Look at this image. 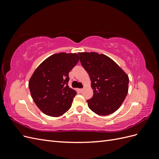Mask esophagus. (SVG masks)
Masks as SVG:
<instances>
[{
	"mask_svg": "<svg viewBox=\"0 0 159 159\" xmlns=\"http://www.w3.org/2000/svg\"><path fill=\"white\" fill-rule=\"evenodd\" d=\"M83 90H84L83 89H78V91H80V92H82Z\"/></svg>",
	"mask_w": 159,
	"mask_h": 159,
	"instance_id": "obj_1",
	"label": "esophagus"
}]
</instances>
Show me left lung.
<instances>
[{"instance_id":"8db88e82","label":"left lung","mask_w":159,"mask_h":159,"mask_svg":"<svg viewBox=\"0 0 159 159\" xmlns=\"http://www.w3.org/2000/svg\"><path fill=\"white\" fill-rule=\"evenodd\" d=\"M93 90L87 100L89 108L99 115H108L121 106L128 93L129 77L107 56L96 52L78 53Z\"/></svg>"}]
</instances>
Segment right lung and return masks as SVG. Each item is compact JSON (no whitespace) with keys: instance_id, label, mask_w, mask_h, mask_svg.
I'll return each instance as SVG.
<instances>
[{"instance_id":"add662e5","label":"right lung","mask_w":159,"mask_h":159,"mask_svg":"<svg viewBox=\"0 0 159 159\" xmlns=\"http://www.w3.org/2000/svg\"><path fill=\"white\" fill-rule=\"evenodd\" d=\"M79 61L77 54L61 52L48 57L36 69L28 83L31 96L42 111L58 117L71 106L76 91L69 88V72Z\"/></svg>"}]
</instances>
